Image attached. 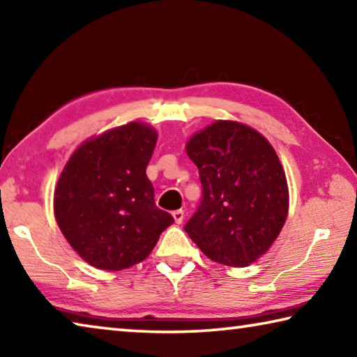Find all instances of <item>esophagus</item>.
Returning <instances> with one entry per match:
<instances>
[{
    "instance_id": "esophagus-1",
    "label": "esophagus",
    "mask_w": 357,
    "mask_h": 357,
    "mask_svg": "<svg viewBox=\"0 0 357 357\" xmlns=\"http://www.w3.org/2000/svg\"><path fill=\"white\" fill-rule=\"evenodd\" d=\"M173 219H174V222L178 223H183V220H184V211L183 209H178V211H173Z\"/></svg>"
}]
</instances>
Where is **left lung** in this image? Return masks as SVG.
Returning a JSON list of instances; mask_svg holds the SVG:
<instances>
[{
    "label": "left lung",
    "instance_id": "8db88e82",
    "mask_svg": "<svg viewBox=\"0 0 357 357\" xmlns=\"http://www.w3.org/2000/svg\"><path fill=\"white\" fill-rule=\"evenodd\" d=\"M185 149L203 192L185 233L213 261L253 263L279 236L288 214L287 178L274 148L249 126L215 121Z\"/></svg>",
    "mask_w": 357,
    "mask_h": 357
}]
</instances>
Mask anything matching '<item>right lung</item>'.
I'll return each mask as SVG.
<instances>
[{"mask_svg": "<svg viewBox=\"0 0 357 357\" xmlns=\"http://www.w3.org/2000/svg\"><path fill=\"white\" fill-rule=\"evenodd\" d=\"M157 134L130 123L84 142L64 167L55 217L68 243L94 268L119 271L143 261L172 225L155 206L146 167Z\"/></svg>", "mask_w": 357, "mask_h": 357, "instance_id": "right-lung-1", "label": "right lung"}]
</instances>
